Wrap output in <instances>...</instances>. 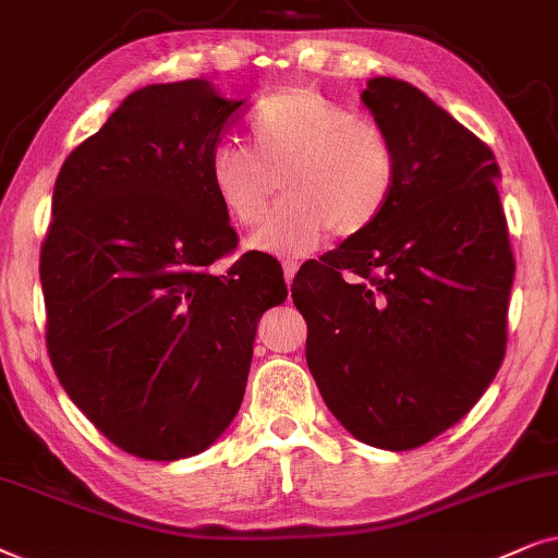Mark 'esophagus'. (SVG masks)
Segmentation results:
<instances>
[{"instance_id":"1","label":"esophagus","mask_w":558,"mask_h":558,"mask_svg":"<svg viewBox=\"0 0 558 558\" xmlns=\"http://www.w3.org/2000/svg\"><path fill=\"white\" fill-rule=\"evenodd\" d=\"M295 272H299V263H293V259H286V263H283V278H286L288 286L293 283Z\"/></svg>"}]
</instances>
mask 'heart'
<instances>
[{"label": "heart", "instance_id": "heart-1", "mask_svg": "<svg viewBox=\"0 0 558 558\" xmlns=\"http://www.w3.org/2000/svg\"><path fill=\"white\" fill-rule=\"evenodd\" d=\"M283 183L288 202L250 244L303 255L329 234L352 236L388 209L398 183L396 145L385 128L316 88H288L250 119V147L221 140L206 155V181L234 225H263Z\"/></svg>", "mask_w": 558, "mask_h": 558}]
</instances>
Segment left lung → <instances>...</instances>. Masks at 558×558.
I'll return each mask as SVG.
<instances>
[{
  "label": "left lung",
  "instance_id": "1",
  "mask_svg": "<svg viewBox=\"0 0 558 558\" xmlns=\"http://www.w3.org/2000/svg\"><path fill=\"white\" fill-rule=\"evenodd\" d=\"M362 101L396 145V193L291 291L333 418L369 447L408 451L495 380L515 259L493 150L408 81L369 78Z\"/></svg>",
  "mask_w": 558,
  "mask_h": 558
}]
</instances>
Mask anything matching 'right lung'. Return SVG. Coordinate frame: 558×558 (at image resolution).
<instances>
[{"mask_svg":"<svg viewBox=\"0 0 558 558\" xmlns=\"http://www.w3.org/2000/svg\"><path fill=\"white\" fill-rule=\"evenodd\" d=\"M244 101L204 78L132 92L56 178L40 250L48 354L86 418L153 462L202 454L247 385L259 316L283 270L242 255L206 181V155Z\"/></svg>","mask_w":558,"mask_h":558,"instance_id":"obj_1","label":"right lung"}]
</instances>
